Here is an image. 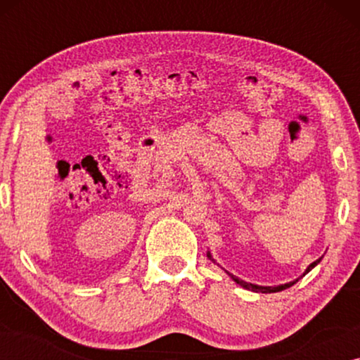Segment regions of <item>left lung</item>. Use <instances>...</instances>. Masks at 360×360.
<instances>
[{"label": "left lung", "instance_id": "1", "mask_svg": "<svg viewBox=\"0 0 360 360\" xmlns=\"http://www.w3.org/2000/svg\"><path fill=\"white\" fill-rule=\"evenodd\" d=\"M206 255H208V257H210V259L213 260V262H214L213 255H211L210 250H208V252H206ZM321 259H323V257H319L318 260H314L313 264H309L308 267H307V270H304V272H303L302 277H304V275H307V274L309 272V270L316 267V265H318L319 262H321ZM226 274H228L229 277L233 278L236 283L240 285V287H243V288H245V290H250V292H257V293H277V292H282V290H287V288H290V287H292V285H295V283L298 282L300 278H302V277H300V278H295L293 282H288V283H283V285H277V287H264V285H255V283H249V282H245V280H240L239 277H234V275H233V274H229L228 270H226Z\"/></svg>", "mask_w": 360, "mask_h": 360}]
</instances>
